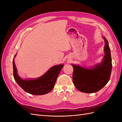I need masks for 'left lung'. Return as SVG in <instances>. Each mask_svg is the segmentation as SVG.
<instances>
[{
	"label": "left lung",
	"mask_w": 122,
	"mask_h": 122,
	"mask_svg": "<svg viewBox=\"0 0 122 122\" xmlns=\"http://www.w3.org/2000/svg\"><path fill=\"white\" fill-rule=\"evenodd\" d=\"M105 55L100 64L91 68L72 64L74 71L73 81L79 91L86 93L97 92L109 81L112 70L110 49L107 40L104 36Z\"/></svg>",
	"instance_id": "obj_1"
}]
</instances>
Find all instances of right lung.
<instances>
[{"label": "right lung", "instance_id": "obj_1", "mask_svg": "<svg viewBox=\"0 0 122 122\" xmlns=\"http://www.w3.org/2000/svg\"><path fill=\"white\" fill-rule=\"evenodd\" d=\"M17 53L14 56H16ZM14 77L18 84L27 93L35 95H45L53 89L63 64L55 65L50 68L43 75L36 79H23L19 76L17 68L13 60Z\"/></svg>", "mask_w": 122, "mask_h": 122}]
</instances>
